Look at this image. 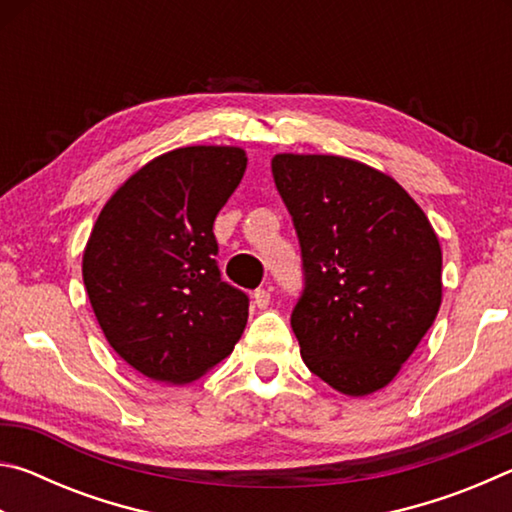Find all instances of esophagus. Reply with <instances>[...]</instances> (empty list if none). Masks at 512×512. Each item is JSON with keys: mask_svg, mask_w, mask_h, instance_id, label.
Returning <instances> with one entry per match:
<instances>
[{"mask_svg": "<svg viewBox=\"0 0 512 512\" xmlns=\"http://www.w3.org/2000/svg\"><path fill=\"white\" fill-rule=\"evenodd\" d=\"M253 300H255L257 309H266L268 305H271V293H268V289H257L253 293Z\"/></svg>", "mask_w": 512, "mask_h": 512, "instance_id": "34e87169", "label": "esophagus"}]
</instances>
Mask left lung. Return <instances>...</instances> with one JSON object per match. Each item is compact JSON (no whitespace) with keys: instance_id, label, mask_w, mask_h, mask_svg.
Wrapping results in <instances>:
<instances>
[{"instance_id":"8db88e82","label":"left lung","mask_w":512,"mask_h":512,"mask_svg":"<svg viewBox=\"0 0 512 512\" xmlns=\"http://www.w3.org/2000/svg\"><path fill=\"white\" fill-rule=\"evenodd\" d=\"M271 169L300 241L305 287L291 327L302 361L345 395L375 393L436 320V232L420 205L368 164L280 153Z\"/></svg>"}]
</instances>
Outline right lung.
Masks as SVG:
<instances>
[{
	"label": "right lung",
	"instance_id": "add662e5",
	"mask_svg": "<svg viewBox=\"0 0 512 512\" xmlns=\"http://www.w3.org/2000/svg\"><path fill=\"white\" fill-rule=\"evenodd\" d=\"M237 146H185L133 173L103 205L83 253V282L121 359L187 384L244 334L248 296L221 280L214 219L241 183Z\"/></svg>",
	"mask_w": 512,
	"mask_h": 512
}]
</instances>
